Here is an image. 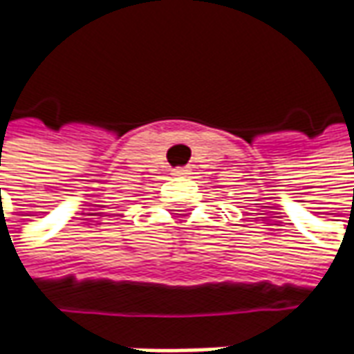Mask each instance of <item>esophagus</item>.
<instances>
[{"mask_svg":"<svg viewBox=\"0 0 354 354\" xmlns=\"http://www.w3.org/2000/svg\"><path fill=\"white\" fill-rule=\"evenodd\" d=\"M173 175H181V177H185V175H191V169H189V167H177V169H173Z\"/></svg>","mask_w":354,"mask_h":354,"instance_id":"1","label":"esophagus"}]
</instances>
